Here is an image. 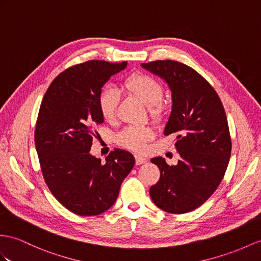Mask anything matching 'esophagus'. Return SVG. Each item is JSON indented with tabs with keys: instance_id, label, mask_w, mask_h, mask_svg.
Listing matches in <instances>:
<instances>
[{
	"instance_id": "obj_1",
	"label": "esophagus",
	"mask_w": 261,
	"mask_h": 261,
	"mask_svg": "<svg viewBox=\"0 0 261 261\" xmlns=\"http://www.w3.org/2000/svg\"><path fill=\"white\" fill-rule=\"evenodd\" d=\"M135 162H136V165H142V164H145L146 162H147V160H146L144 156L136 154L135 155Z\"/></svg>"
}]
</instances>
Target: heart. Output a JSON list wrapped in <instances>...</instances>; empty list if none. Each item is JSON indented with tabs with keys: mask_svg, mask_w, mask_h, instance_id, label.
I'll return each instance as SVG.
<instances>
[{
	"mask_svg": "<svg viewBox=\"0 0 261 261\" xmlns=\"http://www.w3.org/2000/svg\"><path fill=\"white\" fill-rule=\"evenodd\" d=\"M124 86L134 96L149 107L151 116L160 117L163 114L162 100L164 97V87L160 82L147 74H133L125 80ZM119 105V93L113 87H106L101 91L98 98V107L101 116L106 120H113L116 117ZM154 137V130L149 127L130 126L119 133L117 139L124 147L142 150L145 144Z\"/></svg>",
	"mask_w": 261,
	"mask_h": 261,
	"instance_id": "obj_1",
	"label": "heart"
}]
</instances>
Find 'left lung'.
I'll return each instance as SVG.
<instances>
[{
    "instance_id": "obj_1",
    "label": "left lung",
    "mask_w": 261,
    "mask_h": 261,
    "mask_svg": "<svg viewBox=\"0 0 261 261\" xmlns=\"http://www.w3.org/2000/svg\"><path fill=\"white\" fill-rule=\"evenodd\" d=\"M142 67L170 88L173 105L164 135H176L181 157L175 166L163 157L151 158L161 178L150 187V198L164 212H193L217 189L229 163L231 139L224 106L213 86L182 63L155 61Z\"/></svg>"
}]
</instances>
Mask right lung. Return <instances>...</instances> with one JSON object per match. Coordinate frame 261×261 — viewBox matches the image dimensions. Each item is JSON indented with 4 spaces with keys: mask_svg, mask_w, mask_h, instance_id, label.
Wrapping results in <instances>:
<instances>
[{
    "mask_svg": "<svg viewBox=\"0 0 261 261\" xmlns=\"http://www.w3.org/2000/svg\"><path fill=\"white\" fill-rule=\"evenodd\" d=\"M127 62L88 61L65 69L44 95L35 147L50 193L69 212L97 216L116 201L135 165L129 151L115 149L103 164L90 150L94 128L103 124L98 98L106 82Z\"/></svg>",
    "mask_w": 261,
    "mask_h": 261,
    "instance_id": "1",
    "label": "right lung"
}]
</instances>
